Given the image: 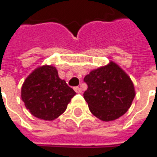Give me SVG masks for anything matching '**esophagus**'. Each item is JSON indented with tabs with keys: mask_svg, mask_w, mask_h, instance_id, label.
<instances>
[{
	"mask_svg": "<svg viewBox=\"0 0 157 157\" xmlns=\"http://www.w3.org/2000/svg\"><path fill=\"white\" fill-rule=\"evenodd\" d=\"M74 89H75V91L76 93H82V89H81V88H79V87H75Z\"/></svg>",
	"mask_w": 157,
	"mask_h": 157,
	"instance_id": "34e87169",
	"label": "esophagus"
}]
</instances>
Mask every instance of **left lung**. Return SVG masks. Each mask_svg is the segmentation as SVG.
Returning <instances> with one entry per match:
<instances>
[{
	"label": "left lung",
	"mask_w": 157,
	"mask_h": 157,
	"mask_svg": "<svg viewBox=\"0 0 157 157\" xmlns=\"http://www.w3.org/2000/svg\"><path fill=\"white\" fill-rule=\"evenodd\" d=\"M88 89L83 97L91 113L101 121H113L124 115L135 97L132 81L122 68L111 62L84 77Z\"/></svg>",
	"instance_id": "8db88e82"
}]
</instances>
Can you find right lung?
Wrapping results in <instances>:
<instances>
[{
    "instance_id": "obj_1",
    "label": "right lung",
    "mask_w": 157,
    "mask_h": 157,
    "mask_svg": "<svg viewBox=\"0 0 157 157\" xmlns=\"http://www.w3.org/2000/svg\"><path fill=\"white\" fill-rule=\"evenodd\" d=\"M75 94L64 80L59 78L53 66L36 68L21 87V99L27 109L35 117L46 121L61 116Z\"/></svg>"
}]
</instances>
